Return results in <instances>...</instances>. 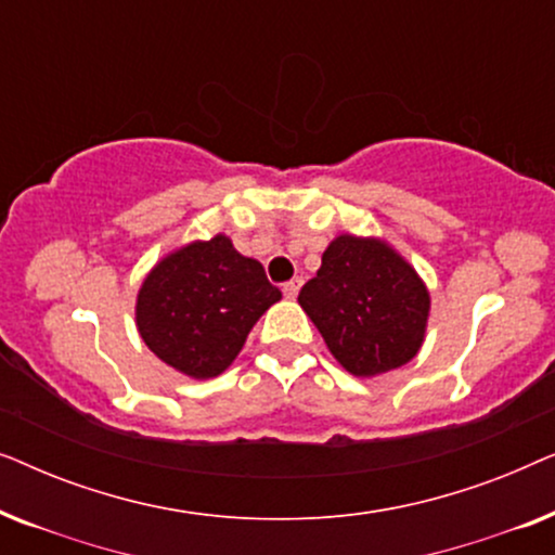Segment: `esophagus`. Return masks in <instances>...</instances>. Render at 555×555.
I'll return each instance as SVG.
<instances>
[{
    "instance_id": "esophagus-1",
    "label": "esophagus",
    "mask_w": 555,
    "mask_h": 555,
    "mask_svg": "<svg viewBox=\"0 0 555 555\" xmlns=\"http://www.w3.org/2000/svg\"><path fill=\"white\" fill-rule=\"evenodd\" d=\"M300 285H302V280L300 278H293L291 283H285L283 285V293H285V298H295V295H298V291H300Z\"/></svg>"
}]
</instances>
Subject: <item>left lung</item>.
I'll return each instance as SVG.
<instances>
[{
    "label": "left lung",
    "mask_w": 555,
    "mask_h": 555,
    "mask_svg": "<svg viewBox=\"0 0 555 555\" xmlns=\"http://www.w3.org/2000/svg\"><path fill=\"white\" fill-rule=\"evenodd\" d=\"M298 302L353 376H376L412 361L429 315V293L412 264L384 242L353 234L331 242Z\"/></svg>",
    "instance_id": "8db88e82"
}]
</instances>
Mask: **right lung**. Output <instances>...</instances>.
<instances>
[{
    "instance_id": "obj_1",
    "label": "right lung",
    "mask_w": 555,
    "mask_h": 555,
    "mask_svg": "<svg viewBox=\"0 0 555 555\" xmlns=\"http://www.w3.org/2000/svg\"><path fill=\"white\" fill-rule=\"evenodd\" d=\"M283 295L224 234L181 247L143 280L135 323L164 363L194 378L222 374L264 310Z\"/></svg>"
}]
</instances>
